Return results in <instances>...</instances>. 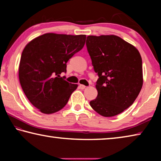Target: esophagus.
I'll list each match as a JSON object with an SVG mask.
<instances>
[{"instance_id":"34e87169","label":"esophagus","mask_w":161,"mask_h":161,"mask_svg":"<svg viewBox=\"0 0 161 161\" xmlns=\"http://www.w3.org/2000/svg\"><path fill=\"white\" fill-rule=\"evenodd\" d=\"M80 88L81 89H84L86 88V86L83 85V84H80Z\"/></svg>"}]
</instances>
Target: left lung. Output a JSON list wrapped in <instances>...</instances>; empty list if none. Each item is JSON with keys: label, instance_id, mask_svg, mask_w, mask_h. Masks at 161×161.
<instances>
[{"label": "left lung", "instance_id": "8db88e82", "mask_svg": "<svg viewBox=\"0 0 161 161\" xmlns=\"http://www.w3.org/2000/svg\"><path fill=\"white\" fill-rule=\"evenodd\" d=\"M87 50L99 79L98 95L89 103L105 117L114 116L133 104L143 86L139 52L116 35H89Z\"/></svg>", "mask_w": 161, "mask_h": 161}]
</instances>
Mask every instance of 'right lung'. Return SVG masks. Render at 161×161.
<instances>
[{
	"mask_svg": "<svg viewBox=\"0 0 161 161\" xmlns=\"http://www.w3.org/2000/svg\"><path fill=\"white\" fill-rule=\"evenodd\" d=\"M86 35L46 33L25 46L19 65V80L25 96L43 114L62 109L77 84L60 77L67 62L83 48Z\"/></svg>",
	"mask_w": 161,
	"mask_h": 161,
	"instance_id": "1",
	"label": "right lung"
}]
</instances>
